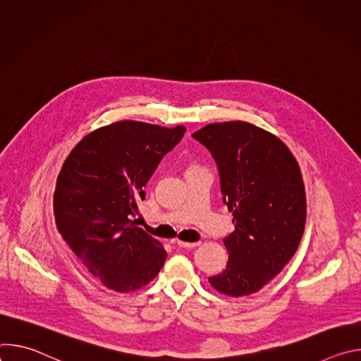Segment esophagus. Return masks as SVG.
<instances>
[{
	"instance_id": "1",
	"label": "esophagus",
	"mask_w": 361,
	"mask_h": 361,
	"mask_svg": "<svg viewBox=\"0 0 361 361\" xmlns=\"http://www.w3.org/2000/svg\"><path fill=\"white\" fill-rule=\"evenodd\" d=\"M177 244H178L180 247H184V248H194V247L200 245L198 241H197V243H187V241H181V240H178Z\"/></svg>"
}]
</instances>
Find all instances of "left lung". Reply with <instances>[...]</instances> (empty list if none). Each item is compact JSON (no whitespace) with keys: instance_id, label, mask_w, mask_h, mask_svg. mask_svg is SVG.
I'll list each match as a JSON object with an SVG mask.
<instances>
[{"instance_id":"8db88e82","label":"left lung","mask_w":361,"mask_h":361,"mask_svg":"<svg viewBox=\"0 0 361 361\" xmlns=\"http://www.w3.org/2000/svg\"><path fill=\"white\" fill-rule=\"evenodd\" d=\"M192 137L217 163L235 224L224 238L227 267L209 283L224 295H250L287 266L302 237L307 202L298 163L279 137L245 121L213 123Z\"/></svg>"}]
</instances>
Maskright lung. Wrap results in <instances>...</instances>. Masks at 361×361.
I'll return each instance as SVG.
<instances>
[{
    "instance_id": "1",
    "label": "right lung",
    "mask_w": 361,
    "mask_h": 361,
    "mask_svg": "<svg viewBox=\"0 0 361 361\" xmlns=\"http://www.w3.org/2000/svg\"><path fill=\"white\" fill-rule=\"evenodd\" d=\"M184 126L123 120L87 134L57 178L54 216L63 240L107 288L131 293L160 273L167 251L131 217L144 187Z\"/></svg>"
}]
</instances>
